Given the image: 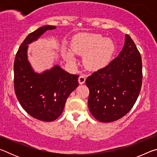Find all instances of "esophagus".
Instances as JSON below:
<instances>
[{"mask_svg":"<svg viewBox=\"0 0 157 157\" xmlns=\"http://www.w3.org/2000/svg\"><path fill=\"white\" fill-rule=\"evenodd\" d=\"M85 80H86V76L84 75H82L79 77V79H78V81H79V83L80 84H83Z\"/></svg>","mask_w":157,"mask_h":157,"instance_id":"esophagus-1","label":"esophagus"}]
</instances>
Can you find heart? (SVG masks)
Masks as SVG:
<instances>
[{"mask_svg":"<svg viewBox=\"0 0 157 157\" xmlns=\"http://www.w3.org/2000/svg\"><path fill=\"white\" fill-rule=\"evenodd\" d=\"M114 48L112 41L95 34H82L71 44L73 52L75 54L84 55L85 65L93 70L107 64L112 56ZM64 57L70 62L75 61L73 54L70 51L64 53Z\"/></svg>","mask_w":157,"mask_h":157,"instance_id":"heart-1","label":"heart"}]
</instances>
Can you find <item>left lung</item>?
<instances>
[{
	"label": "left lung",
	"mask_w": 157,
	"mask_h": 157,
	"mask_svg": "<svg viewBox=\"0 0 157 157\" xmlns=\"http://www.w3.org/2000/svg\"><path fill=\"white\" fill-rule=\"evenodd\" d=\"M141 56L128 34L118 56L86 79L88 105L95 118L102 123L116 121L131 110L141 89Z\"/></svg>",
	"instance_id": "left-lung-1"
}]
</instances>
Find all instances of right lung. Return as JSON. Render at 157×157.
<instances>
[{
  "mask_svg": "<svg viewBox=\"0 0 157 157\" xmlns=\"http://www.w3.org/2000/svg\"><path fill=\"white\" fill-rule=\"evenodd\" d=\"M55 28L45 25L29 34L21 44L14 63V91L18 102L29 115L46 122L59 118L69 95L79 86V75L68 73L59 66L38 74L28 62V44Z\"/></svg>",
  "mask_w": 157,
  "mask_h": 157,
  "instance_id": "obj_1",
  "label": "right lung"
}]
</instances>
